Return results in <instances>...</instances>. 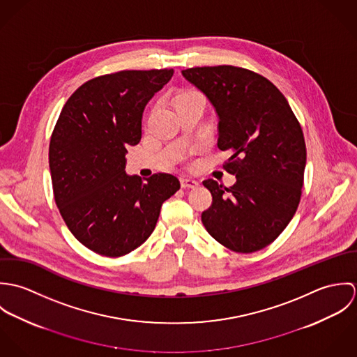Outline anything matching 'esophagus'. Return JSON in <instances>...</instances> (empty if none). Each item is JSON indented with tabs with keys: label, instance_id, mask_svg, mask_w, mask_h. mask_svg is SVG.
I'll use <instances>...</instances> for the list:
<instances>
[{
	"label": "esophagus",
	"instance_id": "1",
	"mask_svg": "<svg viewBox=\"0 0 357 357\" xmlns=\"http://www.w3.org/2000/svg\"><path fill=\"white\" fill-rule=\"evenodd\" d=\"M180 184L183 188H198V185H199V183L192 178H181Z\"/></svg>",
	"mask_w": 357,
	"mask_h": 357
}]
</instances>
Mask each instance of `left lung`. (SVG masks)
<instances>
[{
  "label": "left lung",
  "mask_w": 357,
  "mask_h": 357,
  "mask_svg": "<svg viewBox=\"0 0 357 357\" xmlns=\"http://www.w3.org/2000/svg\"><path fill=\"white\" fill-rule=\"evenodd\" d=\"M214 107L224 169L236 177L227 188L208 178L213 197L202 213L206 231L236 253L271 245L287 227L301 199L306 163L304 133L282 92L265 77L235 66L181 71Z\"/></svg>",
  "instance_id": "left-lung-1"
}]
</instances>
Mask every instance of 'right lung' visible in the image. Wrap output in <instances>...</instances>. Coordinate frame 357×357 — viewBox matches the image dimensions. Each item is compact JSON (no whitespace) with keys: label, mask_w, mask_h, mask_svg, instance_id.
<instances>
[{"label":"right lung","mask_w":357,"mask_h":357,"mask_svg":"<svg viewBox=\"0 0 357 357\" xmlns=\"http://www.w3.org/2000/svg\"><path fill=\"white\" fill-rule=\"evenodd\" d=\"M173 68L125 70L81 85L64 104L50 143L54 202L89 250L121 257L153 234L162 204L180 190L173 174L146 181L125 173L128 147L142 139L147 102Z\"/></svg>","instance_id":"right-lung-1"}]
</instances>
